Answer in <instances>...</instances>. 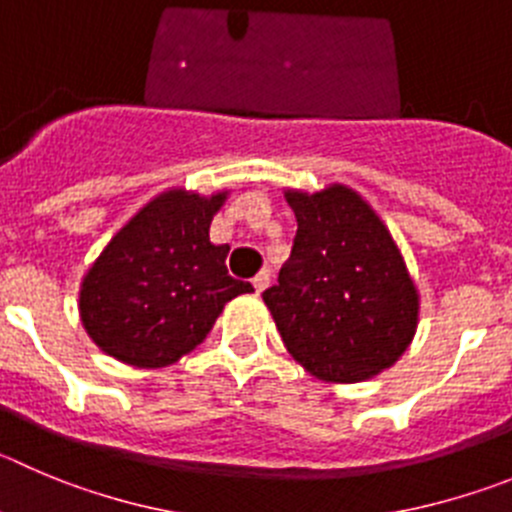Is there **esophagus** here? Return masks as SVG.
<instances>
[{"label": "esophagus", "mask_w": 512, "mask_h": 512, "mask_svg": "<svg viewBox=\"0 0 512 512\" xmlns=\"http://www.w3.org/2000/svg\"><path fill=\"white\" fill-rule=\"evenodd\" d=\"M252 285H255L257 293H262V290H265L267 285H270V270H260V272H257L255 278H252Z\"/></svg>", "instance_id": "obj_1"}]
</instances>
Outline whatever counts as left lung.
Returning a JSON list of instances; mask_svg holds the SVG:
<instances>
[{
	"label": "left lung",
	"instance_id": "8db88e82",
	"mask_svg": "<svg viewBox=\"0 0 512 512\" xmlns=\"http://www.w3.org/2000/svg\"><path fill=\"white\" fill-rule=\"evenodd\" d=\"M298 232L278 285L262 293L310 374L353 384L389 369L417 328V290L389 229L346 186L288 191Z\"/></svg>",
	"mask_w": 512,
	"mask_h": 512
}]
</instances>
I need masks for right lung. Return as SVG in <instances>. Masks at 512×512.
<instances>
[{
  "label": "right lung",
  "mask_w": 512,
  "mask_h": 512,
  "mask_svg": "<svg viewBox=\"0 0 512 512\" xmlns=\"http://www.w3.org/2000/svg\"><path fill=\"white\" fill-rule=\"evenodd\" d=\"M224 194L169 191L108 242L80 290V318L108 356L161 369L207 338L224 303L252 285L227 272V245L209 242Z\"/></svg>",
  "instance_id": "add662e5"
}]
</instances>
